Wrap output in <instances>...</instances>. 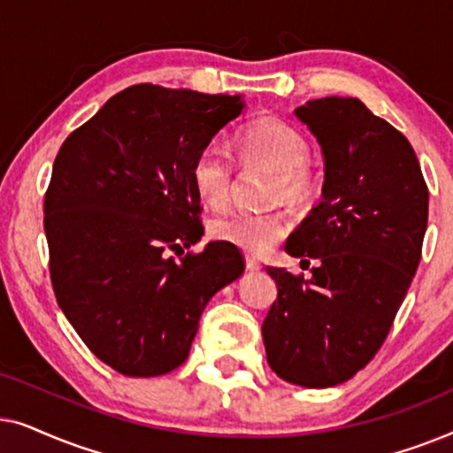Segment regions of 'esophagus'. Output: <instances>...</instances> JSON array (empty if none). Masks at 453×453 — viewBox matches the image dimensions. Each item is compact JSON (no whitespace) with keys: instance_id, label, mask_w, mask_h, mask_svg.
Instances as JSON below:
<instances>
[{"instance_id":"obj_1","label":"esophagus","mask_w":453,"mask_h":453,"mask_svg":"<svg viewBox=\"0 0 453 453\" xmlns=\"http://www.w3.org/2000/svg\"><path fill=\"white\" fill-rule=\"evenodd\" d=\"M245 265H247V270H259L262 268V262L253 256H245Z\"/></svg>"}]
</instances>
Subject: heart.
Segmentation results:
<instances>
[{
    "mask_svg": "<svg viewBox=\"0 0 453 453\" xmlns=\"http://www.w3.org/2000/svg\"><path fill=\"white\" fill-rule=\"evenodd\" d=\"M243 165H264L274 171L270 188L272 202L301 203L313 189V173L307 163L309 144L299 129L278 117H259L234 135ZM191 183L200 200L210 208L226 206L233 194L234 166L225 150L206 146L191 165ZM288 216L282 210L268 212H231L208 222L216 241L237 245L250 253H264L288 233Z\"/></svg>",
    "mask_w": 453,
    "mask_h": 453,
    "instance_id": "b5f03b06",
    "label": "heart"
}]
</instances>
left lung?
<instances>
[{"mask_svg":"<svg viewBox=\"0 0 453 453\" xmlns=\"http://www.w3.org/2000/svg\"><path fill=\"white\" fill-rule=\"evenodd\" d=\"M295 113L321 144L326 181L284 247L318 265L311 278L268 268L278 296L262 336L278 377L330 388L386 342L423 253L429 189L411 142L358 98H318Z\"/></svg>","mask_w":453,"mask_h":453,"instance_id":"left-lung-1","label":"left lung"}]
</instances>
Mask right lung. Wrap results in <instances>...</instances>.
<instances>
[{
  "label": "right lung",
  "instance_id": "obj_1",
  "mask_svg": "<svg viewBox=\"0 0 453 453\" xmlns=\"http://www.w3.org/2000/svg\"><path fill=\"white\" fill-rule=\"evenodd\" d=\"M241 96L135 84L67 135L45 194L49 274L84 344L119 373L157 377L189 355L203 307L245 270L203 234L191 165Z\"/></svg>",
  "mask_w": 453,
  "mask_h": 453
}]
</instances>
